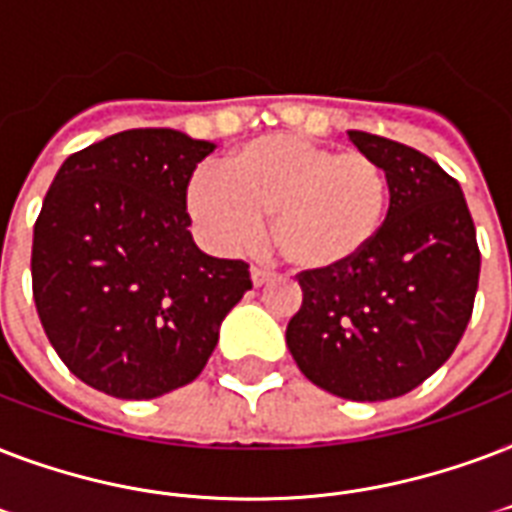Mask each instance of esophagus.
Returning a JSON list of instances; mask_svg holds the SVG:
<instances>
[{
  "mask_svg": "<svg viewBox=\"0 0 512 512\" xmlns=\"http://www.w3.org/2000/svg\"><path fill=\"white\" fill-rule=\"evenodd\" d=\"M272 275H275V272H272V269H267V267H253L251 269V280H253V285H256V288L267 285L269 280H272Z\"/></svg>",
  "mask_w": 512,
  "mask_h": 512,
  "instance_id": "obj_1",
  "label": "esophagus"
}]
</instances>
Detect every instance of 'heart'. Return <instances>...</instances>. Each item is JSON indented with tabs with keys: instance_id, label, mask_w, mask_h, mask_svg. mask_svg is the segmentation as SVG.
<instances>
[{
	"instance_id": "obj_1",
	"label": "heart",
	"mask_w": 512,
	"mask_h": 512,
	"mask_svg": "<svg viewBox=\"0 0 512 512\" xmlns=\"http://www.w3.org/2000/svg\"><path fill=\"white\" fill-rule=\"evenodd\" d=\"M189 213L221 245L253 240L272 216V243L299 272L347 267L382 235L390 176L376 157L312 138H253L189 184Z\"/></svg>"
}]
</instances>
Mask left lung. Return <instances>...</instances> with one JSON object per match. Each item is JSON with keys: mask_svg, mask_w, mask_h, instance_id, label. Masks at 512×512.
<instances>
[{"mask_svg": "<svg viewBox=\"0 0 512 512\" xmlns=\"http://www.w3.org/2000/svg\"><path fill=\"white\" fill-rule=\"evenodd\" d=\"M390 176L382 235L347 267L301 272L285 331L312 384L347 400H390L433 376L473 315L481 251L459 184L427 154L350 130Z\"/></svg>", "mask_w": 512, "mask_h": 512, "instance_id": "8db88e82", "label": "left lung"}]
</instances>
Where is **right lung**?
Segmentation results:
<instances>
[{
  "mask_svg": "<svg viewBox=\"0 0 512 512\" xmlns=\"http://www.w3.org/2000/svg\"><path fill=\"white\" fill-rule=\"evenodd\" d=\"M216 149L170 128L71 154L34 224L31 285L58 358L95 390L160 398L200 376L221 320L251 291L240 259L202 253L186 186Z\"/></svg>",
  "mask_w": 512,
  "mask_h": 512,
  "instance_id": "obj_1",
  "label": "right lung"
}]
</instances>
